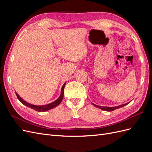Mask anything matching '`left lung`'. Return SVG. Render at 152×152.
I'll return each instance as SVG.
<instances>
[{
	"instance_id": "left-lung-1",
	"label": "left lung",
	"mask_w": 152,
	"mask_h": 152,
	"mask_svg": "<svg viewBox=\"0 0 152 152\" xmlns=\"http://www.w3.org/2000/svg\"><path fill=\"white\" fill-rule=\"evenodd\" d=\"M94 106H95L96 107H97L98 108H100L102 109L103 110H104V111H107V112H112V111H113V110H116L117 108H121V107H124V106H126V104H129V103H127L126 104H121V105H119V106H117V107H102V106H99V105H96L94 103H92Z\"/></svg>"
}]
</instances>
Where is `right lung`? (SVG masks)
Returning a JSON list of instances; mask_svg holds the SVG:
<instances>
[{
	"mask_svg": "<svg viewBox=\"0 0 152 152\" xmlns=\"http://www.w3.org/2000/svg\"><path fill=\"white\" fill-rule=\"evenodd\" d=\"M66 84V82L65 84H63L62 88H61V94L60 96H59V97L56 100L54 101V102L50 103L49 104H45V105H41V106H37V105H34V104H30L28 103H27L26 102H25V101H24L23 99L18 94V93H16V96L18 99L20 100V102L23 104L24 105L26 106V107H30L32 109H34L35 110H36V111H38V112H45V111H47V110H50L52 109L54 107H57L58 105H59V104L61 103V101L63 98V95H64V88H65V86Z\"/></svg>",
	"mask_w": 152,
	"mask_h": 152,
	"instance_id": "add662e5",
	"label": "right lung"
}]
</instances>
